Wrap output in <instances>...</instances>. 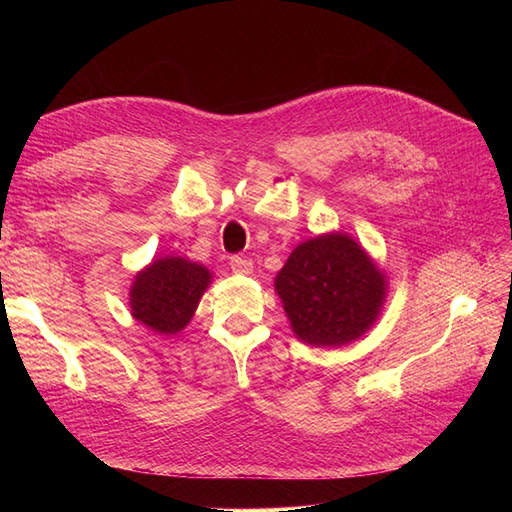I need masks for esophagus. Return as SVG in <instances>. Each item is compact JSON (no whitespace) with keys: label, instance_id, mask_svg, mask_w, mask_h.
Wrapping results in <instances>:
<instances>
[{"label":"esophagus","instance_id":"34e87169","mask_svg":"<svg viewBox=\"0 0 512 512\" xmlns=\"http://www.w3.org/2000/svg\"><path fill=\"white\" fill-rule=\"evenodd\" d=\"M230 269L235 273H241V275H250L254 271V265H252V260L241 258V256H232L230 258Z\"/></svg>","mask_w":512,"mask_h":512}]
</instances>
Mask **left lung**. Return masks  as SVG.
Listing matches in <instances>:
<instances>
[{
	"label": "left lung",
	"mask_w": 512,
	"mask_h": 512,
	"mask_svg": "<svg viewBox=\"0 0 512 512\" xmlns=\"http://www.w3.org/2000/svg\"><path fill=\"white\" fill-rule=\"evenodd\" d=\"M290 329L307 346L339 348L378 320L389 280L346 232H322L294 247L273 280Z\"/></svg>",
	"instance_id": "left-lung-1"
}]
</instances>
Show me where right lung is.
I'll list each match as a JSON object with an SVG mask.
<instances>
[{
	"mask_svg": "<svg viewBox=\"0 0 512 512\" xmlns=\"http://www.w3.org/2000/svg\"><path fill=\"white\" fill-rule=\"evenodd\" d=\"M213 273L183 256L151 260L134 275L130 286V312L147 329L177 335L188 327Z\"/></svg>",
	"mask_w": 512,
	"mask_h": 512,
	"instance_id": "right-lung-1",
	"label": "right lung"
}]
</instances>
